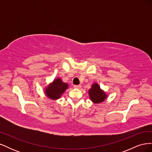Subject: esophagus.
<instances>
[{
  "instance_id": "1",
  "label": "esophagus",
  "mask_w": 152,
  "mask_h": 152,
  "mask_svg": "<svg viewBox=\"0 0 152 152\" xmlns=\"http://www.w3.org/2000/svg\"><path fill=\"white\" fill-rule=\"evenodd\" d=\"M73 87H75V88H77V89H80L81 87V86L80 85H74L73 86Z\"/></svg>"
}]
</instances>
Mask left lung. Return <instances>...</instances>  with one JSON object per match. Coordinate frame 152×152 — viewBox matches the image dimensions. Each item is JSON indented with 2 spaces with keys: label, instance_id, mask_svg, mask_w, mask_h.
Instances as JSON below:
<instances>
[{
  "label": "left lung",
  "instance_id": "8db88e82",
  "mask_svg": "<svg viewBox=\"0 0 152 152\" xmlns=\"http://www.w3.org/2000/svg\"><path fill=\"white\" fill-rule=\"evenodd\" d=\"M89 94L91 100L94 103L103 102L107 98V95L104 92L100 89L99 86L94 83L89 91Z\"/></svg>",
  "mask_w": 152,
  "mask_h": 152
}]
</instances>
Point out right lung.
I'll use <instances>...</instances> for the list:
<instances>
[{"instance_id":"add662e5","label":"right lung","mask_w":152,"mask_h":152,"mask_svg":"<svg viewBox=\"0 0 152 152\" xmlns=\"http://www.w3.org/2000/svg\"><path fill=\"white\" fill-rule=\"evenodd\" d=\"M68 85L63 82L61 79H55L45 91L46 96L52 99H57L61 97V94L68 88Z\"/></svg>"}]
</instances>
